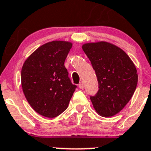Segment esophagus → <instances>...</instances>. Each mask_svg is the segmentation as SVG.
<instances>
[{
	"mask_svg": "<svg viewBox=\"0 0 151 151\" xmlns=\"http://www.w3.org/2000/svg\"><path fill=\"white\" fill-rule=\"evenodd\" d=\"M79 88H80V89H83L84 88V84H83V82H81V83L79 84Z\"/></svg>",
	"mask_w": 151,
	"mask_h": 151,
	"instance_id": "34e87169",
	"label": "esophagus"
}]
</instances>
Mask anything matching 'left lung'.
Instances as JSON below:
<instances>
[{
  "label": "left lung",
  "instance_id": "8db88e82",
  "mask_svg": "<svg viewBox=\"0 0 151 151\" xmlns=\"http://www.w3.org/2000/svg\"><path fill=\"white\" fill-rule=\"evenodd\" d=\"M82 49L91 63L99 83L97 93L90 97L93 108L104 117L117 114L137 88L135 65L122 49L108 42L84 43Z\"/></svg>",
  "mask_w": 151,
  "mask_h": 151
}]
</instances>
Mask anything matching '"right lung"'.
<instances>
[{
    "label": "right lung",
    "instance_id": "right-lung-1",
    "mask_svg": "<svg viewBox=\"0 0 151 151\" xmlns=\"http://www.w3.org/2000/svg\"><path fill=\"white\" fill-rule=\"evenodd\" d=\"M72 43L49 42L25 60L21 86L26 99L37 114L48 118L61 114L68 106L77 86L71 83L64 65Z\"/></svg>",
    "mask_w": 151,
    "mask_h": 151
}]
</instances>
